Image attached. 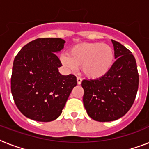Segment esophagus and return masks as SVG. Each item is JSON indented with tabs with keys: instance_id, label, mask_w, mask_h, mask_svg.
I'll use <instances>...</instances> for the list:
<instances>
[{
	"instance_id": "1",
	"label": "esophagus",
	"mask_w": 149,
	"mask_h": 149,
	"mask_svg": "<svg viewBox=\"0 0 149 149\" xmlns=\"http://www.w3.org/2000/svg\"><path fill=\"white\" fill-rule=\"evenodd\" d=\"M77 84H79V85H80V84H81V83H82V79H81V78H80V77H77Z\"/></svg>"
}]
</instances>
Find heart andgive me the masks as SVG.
<instances>
[{"mask_svg":"<svg viewBox=\"0 0 149 149\" xmlns=\"http://www.w3.org/2000/svg\"><path fill=\"white\" fill-rule=\"evenodd\" d=\"M61 61L72 70L81 66L82 72L89 79H100L106 76L113 66L114 52L106 43H79L70 49L69 55L63 54Z\"/></svg>","mask_w":149,"mask_h":149,"instance_id":"1","label":"heart"}]
</instances>
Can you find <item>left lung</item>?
Segmentation results:
<instances>
[{
	"label": "left lung",
	"instance_id": "1",
	"mask_svg": "<svg viewBox=\"0 0 149 149\" xmlns=\"http://www.w3.org/2000/svg\"><path fill=\"white\" fill-rule=\"evenodd\" d=\"M115 62L109 72L96 79H84V105L92 119L112 121L123 117L132 107L139 88V73L132 52L112 40Z\"/></svg>",
	"mask_w": 149,
	"mask_h": 149
}]
</instances>
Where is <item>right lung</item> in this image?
Segmentation results:
<instances>
[{"label":"right lung","instance_id":"1","mask_svg":"<svg viewBox=\"0 0 149 149\" xmlns=\"http://www.w3.org/2000/svg\"><path fill=\"white\" fill-rule=\"evenodd\" d=\"M58 38L31 41L15 58L10 87L16 106L31 120L49 122L59 117L73 87L74 75H62V63L56 54L64 48Z\"/></svg>","mask_w":149,"mask_h":149}]
</instances>
